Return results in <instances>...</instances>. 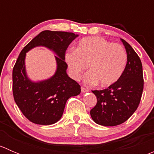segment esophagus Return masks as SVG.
Instances as JSON below:
<instances>
[{
  "label": "esophagus",
  "mask_w": 154,
  "mask_h": 154,
  "mask_svg": "<svg viewBox=\"0 0 154 154\" xmlns=\"http://www.w3.org/2000/svg\"><path fill=\"white\" fill-rule=\"evenodd\" d=\"M81 91L83 93L87 92V91H88V88H86L85 87H81Z\"/></svg>",
  "instance_id": "1"
}]
</instances>
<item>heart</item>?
<instances>
[{"mask_svg":"<svg viewBox=\"0 0 154 154\" xmlns=\"http://www.w3.org/2000/svg\"><path fill=\"white\" fill-rule=\"evenodd\" d=\"M127 52L122 45L112 43L103 37L93 36L82 38L76 50L66 54L69 72L76 80L85 77V83L101 87L109 86L122 77L127 64Z\"/></svg>","mask_w":154,"mask_h":154,"instance_id":"1","label":"heart"}]
</instances>
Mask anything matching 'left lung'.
<instances>
[{
	"label": "left lung",
	"mask_w": 154,
	"mask_h": 154,
	"mask_svg": "<svg viewBox=\"0 0 154 154\" xmlns=\"http://www.w3.org/2000/svg\"><path fill=\"white\" fill-rule=\"evenodd\" d=\"M122 41L127 54V63L122 77L105 89L92 91L97 101L90 111L91 117L95 123L106 127L121 125L134 113L144 88L140 58L130 44Z\"/></svg>",
	"instance_id": "8db88e82"
}]
</instances>
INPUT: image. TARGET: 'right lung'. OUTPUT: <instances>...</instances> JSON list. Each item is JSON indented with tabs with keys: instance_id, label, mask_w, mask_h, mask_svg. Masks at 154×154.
<instances>
[{
	"instance_id": "right-lung-1",
	"label": "right lung",
	"mask_w": 154,
	"mask_h": 154,
	"mask_svg": "<svg viewBox=\"0 0 154 154\" xmlns=\"http://www.w3.org/2000/svg\"><path fill=\"white\" fill-rule=\"evenodd\" d=\"M77 36L73 32L45 30L22 49L12 70V93L15 102L24 116L37 125H50L61 119L68 99L79 94L80 86L66 74V51ZM52 49L58 56L56 74L51 79L32 83L24 68L26 52L35 46Z\"/></svg>"
}]
</instances>
